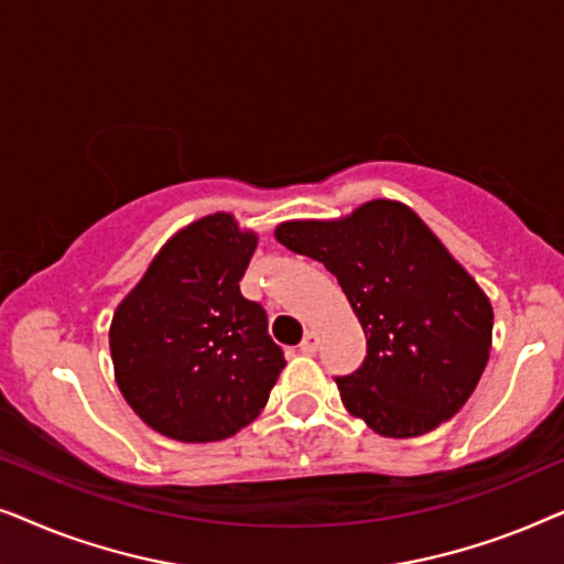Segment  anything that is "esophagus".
Masks as SVG:
<instances>
[{"label": "esophagus", "instance_id": "obj_1", "mask_svg": "<svg viewBox=\"0 0 564 564\" xmlns=\"http://www.w3.org/2000/svg\"><path fill=\"white\" fill-rule=\"evenodd\" d=\"M300 351H303V354H315V351H318V334H315V330H307L303 341H300Z\"/></svg>", "mask_w": 564, "mask_h": 564}]
</instances>
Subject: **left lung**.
I'll return each instance as SVG.
<instances>
[{
  "label": "left lung",
  "mask_w": 564,
  "mask_h": 564,
  "mask_svg": "<svg viewBox=\"0 0 564 564\" xmlns=\"http://www.w3.org/2000/svg\"><path fill=\"white\" fill-rule=\"evenodd\" d=\"M276 241L323 261L365 328V361L334 377L349 413L411 438L467 403L490 357V300L411 207L372 199L344 220L282 223Z\"/></svg>",
  "instance_id": "1"
}]
</instances>
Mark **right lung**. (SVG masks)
<instances>
[{
	"mask_svg": "<svg viewBox=\"0 0 564 564\" xmlns=\"http://www.w3.org/2000/svg\"><path fill=\"white\" fill-rule=\"evenodd\" d=\"M257 236L226 213L180 230L115 311L110 351L128 405L176 442L234 436L267 405L284 351L241 295Z\"/></svg>",
	"mask_w": 564,
	"mask_h": 564,
	"instance_id": "add662e5",
	"label": "right lung"
}]
</instances>
